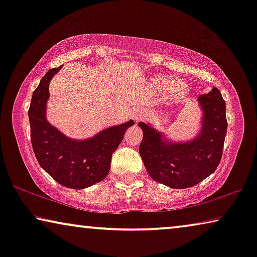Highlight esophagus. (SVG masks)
<instances>
[{"label":"esophagus","mask_w":257,"mask_h":257,"mask_svg":"<svg viewBox=\"0 0 257 257\" xmlns=\"http://www.w3.org/2000/svg\"><path fill=\"white\" fill-rule=\"evenodd\" d=\"M144 113H145V111H144V108H138V110H137V111L135 112L136 120H139V118H142L143 115H144Z\"/></svg>","instance_id":"1"}]
</instances>
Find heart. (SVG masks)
I'll return each instance as SVG.
<instances>
[{"instance_id":"1","label":"heart","mask_w":257,"mask_h":257,"mask_svg":"<svg viewBox=\"0 0 257 257\" xmlns=\"http://www.w3.org/2000/svg\"><path fill=\"white\" fill-rule=\"evenodd\" d=\"M159 86L161 89H170V93L173 97H179L186 92V86L181 82H175L172 77H165L159 80Z\"/></svg>"}]
</instances>
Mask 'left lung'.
Listing matches in <instances>:
<instances>
[{"mask_svg":"<svg viewBox=\"0 0 257 257\" xmlns=\"http://www.w3.org/2000/svg\"><path fill=\"white\" fill-rule=\"evenodd\" d=\"M203 127L198 138L181 145L163 143L161 135L139 122L144 137L139 153L150 177L172 188H188L215 172L222 157L227 133L226 101L216 87L200 94Z\"/></svg>","mask_w":257,"mask_h":257,"instance_id":"obj_1","label":"left lung"}]
</instances>
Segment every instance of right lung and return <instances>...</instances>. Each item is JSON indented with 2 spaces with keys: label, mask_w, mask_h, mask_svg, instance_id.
Masks as SVG:
<instances>
[{
  "label": "right lung",
  "mask_w": 257,
  "mask_h": 257,
  "mask_svg": "<svg viewBox=\"0 0 257 257\" xmlns=\"http://www.w3.org/2000/svg\"><path fill=\"white\" fill-rule=\"evenodd\" d=\"M50 69L34 91L28 114L30 138L35 157L41 167L58 184L80 189L105 179L112 159L133 120L101 131L92 139L76 142L51 126L45 119V103L49 98V82L61 69Z\"/></svg>",
  "instance_id": "right-lung-1"
}]
</instances>
